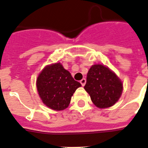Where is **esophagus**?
I'll return each instance as SVG.
<instances>
[{"label": "esophagus", "instance_id": "esophagus-1", "mask_svg": "<svg viewBox=\"0 0 148 148\" xmlns=\"http://www.w3.org/2000/svg\"><path fill=\"white\" fill-rule=\"evenodd\" d=\"M80 83L82 84V86H84V84H85V83H86V79H82V80L80 81Z\"/></svg>", "mask_w": 148, "mask_h": 148}]
</instances>
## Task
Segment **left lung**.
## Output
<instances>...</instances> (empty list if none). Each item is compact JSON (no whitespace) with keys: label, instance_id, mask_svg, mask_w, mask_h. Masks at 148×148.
<instances>
[{"label":"left lung","instance_id":"1","mask_svg":"<svg viewBox=\"0 0 148 148\" xmlns=\"http://www.w3.org/2000/svg\"><path fill=\"white\" fill-rule=\"evenodd\" d=\"M84 88L96 106L105 108L112 106L118 101L123 91V84L109 68L95 64L90 68Z\"/></svg>","mask_w":148,"mask_h":148}]
</instances>
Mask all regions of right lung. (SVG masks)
Returning a JSON list of instances; mask_svg holds the SVG:
<instances>
[{"instance_id": "right-lung-1", "label": "right lung", "mask_w": 148, "mask_h": 148, "mask_svg": "<svg viewBox=\"0 0 148 148\" xmlns=\"http://www.w3.org/2000/svg\"><path fill=\"white\" fill-rule=\"evenodd\" d=\"M81 86L60 63L46 66L36 79L37 91L42 103L55 111L67 108L72 96Z\"/></svg>"}]
</instances>
